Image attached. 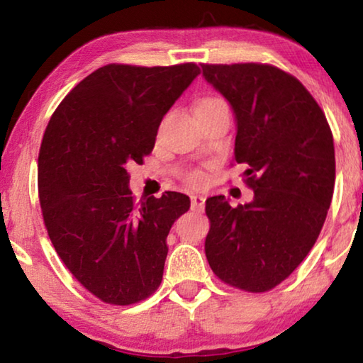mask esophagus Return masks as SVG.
I'll use <instances>...</instances> for the list:
<instances>
[{
    "mask_svg": "<svg viewBox=\"0 0 363 363\" xmlns=\"http://www.w3.org/2000/svg\"><path fill=\"white\" fill-rule=\"evenodd\" d=\"M190 208H192V211L196 213H201L205 210V199L200 195H194L192 199H190Z\"/></svg>",
    "mask_w": 363,
    "mask_h": 363,
    "instance_id": "obj_1",
    "label": "esophagus"
}]
</instances>
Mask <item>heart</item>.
Instances as JSON below:
<instances>
[{"instance_id": "b5f03b06", "label": "heart", "mask_w": 363, "mask_h": 363, "mask_svg": "<svg viewBox=\"0 0 363 363\" xmlns=\"http://www.w3.org/2000/svg\"><path fill=\"white\" fill-rule=\"evenodd\" d=\"M218 102H223V101L218 99V97H205V99H201L199 102L196 108L210 107V106H214V104H218ZM184 179H186V182L190 184V186H200V184L203 182V174H201V171H199V169H190V171H187L186 174H184Z\"/></svg>"}]
</instances>
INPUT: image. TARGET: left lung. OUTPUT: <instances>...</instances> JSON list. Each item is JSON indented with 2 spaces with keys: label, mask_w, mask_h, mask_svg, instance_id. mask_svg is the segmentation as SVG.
Returning a JSON list of instances; mask_svg holds the SVG:
<instances>
[{
  "label": "left lung",
  "mask_w": 363,
  "mask_h": 363,
  "mask_svg": "<svg viewBox=\"0 0 363 363\" xmlns=\"http://www.w3.org/2000/svg\"><path fill=\"white\" fill-rule=\"evenodd\" d=\"M230 102L235 157L248 205L206 200V259L224 284L264 293L281 284L317 242L335 187L333 134L317 101L290 73L270 64H201Z\"/></svg>",
  "instance_id": "1"
}]
</instances>
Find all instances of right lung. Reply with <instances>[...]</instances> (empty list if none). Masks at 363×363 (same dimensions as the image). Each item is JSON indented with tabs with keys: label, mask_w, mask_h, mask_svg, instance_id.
<instances>
[{
	"label": "right lung",
	"mask_w": 363,
	"mask_h": 363,
	"mask_svg": "<svg viewBox=\"0 0 363 363\" xmlns=\"http://www.w3.org/2000/svg\"><path fill=\"white\" fill-rule=\"evenodd\" d=\"M199 73L194 62L104 65L48 123L38 155L43 220L65 267L102 303L136 304L162 284L168 232L190 200L164 192L136 201L126 164L144 162L164 113Z\"/></svg>",
	"instance_id": "obj_1"
}]
</instances>
